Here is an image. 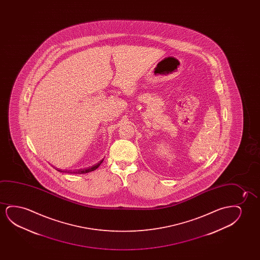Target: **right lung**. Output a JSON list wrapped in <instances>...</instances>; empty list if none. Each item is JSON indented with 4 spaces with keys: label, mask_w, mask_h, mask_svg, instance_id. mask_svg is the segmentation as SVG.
<instances>
[{
    "label": "right lung",
    "mask_w": 260,
    "mask_h": 260,
    "mask_svg": "<svg viewBox=\"0 0 260 260\" xmlns=\"http://www.w3.org/2000/svg\"><path fill=\"white\" fill-rule=\"evenodd\" d=\"M104 159L99 161L98 164H95V165H93L91 167L86 168V169H82V170H75V171H62V170H58V169H56L57 171H60V172H67V173H72V174H84V173H88V172H90V171H95L98 168L100 167V164L103 162Z\"/></svg>",
    "instance_id": "add662e5"
}]
</instances>
